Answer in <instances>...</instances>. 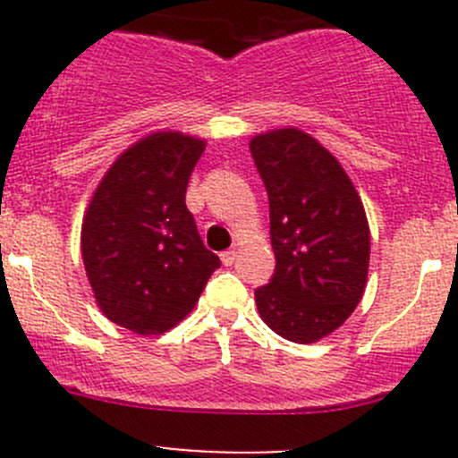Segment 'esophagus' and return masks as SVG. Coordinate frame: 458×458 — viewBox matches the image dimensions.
Returning <instances> with one entry per match:
<instances>
[{
  "label": "esophagus",
  "instance_id": "obj_1",
  "mask_svg": "<svg viewBox=\"0 0 458 458\" xmlns=\"http://www.w3.org/2000/svg\"><path fill=\"white\" fill-rule=\"evenodd\" d=\"M234 259H237V250H225V252H221V261H224V266H233Z\"/></svg>",
  "mask_w": 458,
  "mask_h": 458
}]
</instances>
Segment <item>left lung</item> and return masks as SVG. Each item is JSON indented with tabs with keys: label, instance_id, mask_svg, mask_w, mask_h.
<instances>
[{
	"label": "left lung",
	"instance_id": "left-lung-1",
	"mask_svg": "<svg viewBox=\"0 0 458 458\" xmlns=\"http://www.w3.org/2000/svg\"><path fill=\"white\" fill-rule=\"evenodd\" d=\"M270 203L275 275L255 290L259 315L294 344L335 332L361 301L370 261L366 210L339 161L284 128L250 141Z\"/></svg>",
	"mask_w": 458,
	"mask_h": 458
}]
</instances>
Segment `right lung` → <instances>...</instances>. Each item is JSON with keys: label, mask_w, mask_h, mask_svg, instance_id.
I'll list each match as a JSON object with an SVG mask.
<instances>
[{"label": "right lung", "mask_w": 458, "mask_h": 458, "mask_svg": "<svg viewBox=\"0 0 458 458\" xmlns=\"http://www.w3.org/2000/svg\"><path fill=\"white\" fill-rule=\"evenodd\" d=\"M203 148L182 132L137 141L110 165L86 210L81 255L97 303L140 335L182 321L221 266L186 208Z\"/></svg>", "instance_id": "obj_1"}]
</instances>
